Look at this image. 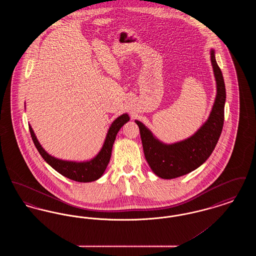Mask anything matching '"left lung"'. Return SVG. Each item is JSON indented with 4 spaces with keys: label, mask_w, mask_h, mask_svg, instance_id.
I'll list each match as a JSON object with an SVG mask.
<instances>
[{
    "label": "left lung",
    "mask_w": 256,
    "mask_h": 256,
    "mask_svg": "<svg viewBox=\"0 0 256 256\" xmlns=\"http://www.w3.org/2000/svg\"><path fill=\"white\" fill-rule=\"evenodd\" d=\"M211 63L217 82V96L208 120L193 136L176 144L165 145L154 138L142 122L135 121L139 126L146 162L161 178H176L196 170L206 161L218 143L224 119L226 86L213 50Z\"/></svg>",
    "instance_id": "1"
}]
</instances>
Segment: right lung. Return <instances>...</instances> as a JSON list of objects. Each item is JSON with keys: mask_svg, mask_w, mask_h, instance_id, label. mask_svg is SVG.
Masks as SVG:
<instances>
[{"mask_svg": "<svg viewBox=\"0 0 256 256\" xmlns=\"http://www.w3.org/2000/svg\"><path fill=\"white\" fill-rule=\"evenodd\" d=\"M128 121H130L128 115L122 114L112 122L106 135L104 144L100 152H98V154L95 158L87 162L64 161V160L50 156L39 144L36 136L30 126H28V128H30L32 141L36 146L37 150L39 152V154H41V156L44 158V160L54 170L58 172L63 176L68 178L74 182H90L97 180L98 178H100L102 176L104 172L106 170L108 165L110 156H111V150H112V146L115 141L116 135L122 126Z\"/></svg>", "mask_w": 256, "mask_h": 256, "instance_id": "right-lung-1", "label": "right lung"}]
</instances>
